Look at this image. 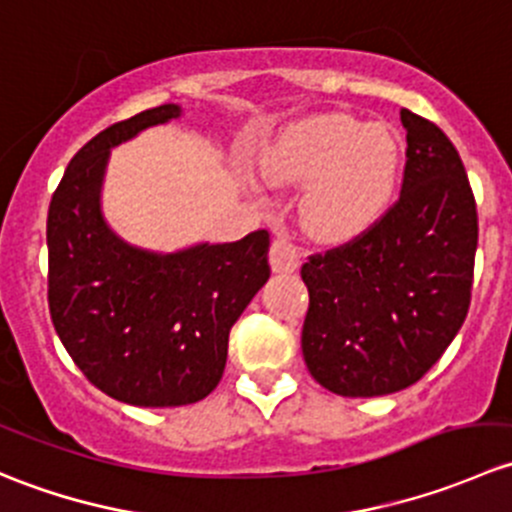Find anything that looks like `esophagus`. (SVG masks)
<instances>
[{"instance_id":"obj_1","label":"esophagus","mask_w":512,"mask_h":512,"mask_svg":"<svg viewBox=\"0 0 512 512\" xmlns=\"http://www.w3.org/2000/svg\"><path fill=\"white\" fill-rule=\"evenodd\" d=\"M270 265L275 272H294L299 267V247L294 245L292 237L285 235V232H280L272 240Z\"/></svg>"}]
</instances>
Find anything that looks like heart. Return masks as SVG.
Instances as JSON below:
<instances>
[{
    "instance_id": "obj_1",
    "label": "heart",
    "mask_w": 512,
    "mask_h": 512,
    "mask_svg": "<svg viewBox=\"0 0 512 512\" xmlns=\"http://www.w3.org/2000/svg\"><path fill=\"white\" fill-rule=\"evenodd\" d=\"M401 170V143L386 123L332 113L287 128L262 156V175L304 188L302 223L314 237L344 242L389 208Z\"/></svg>"
}]
</instances>
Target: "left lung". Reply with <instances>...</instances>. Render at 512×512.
Here are the masks:
<instances>
[{"label":"left lung","mask_w":512,"mask_h":512,"mask_svg":"<svg viewBox=\"0 0 512 512\" xmlns=\"http://www.w3.org/2000/svg\"><path fill=\"white\" fill-rule=\"evenodd\" d=\"M406 165L399 200L366 232L302 265L309 309L302 354L339 396H386L416 384L471 307L478 213L456 146L401 108Z\"/></svg>","instance_id":"8db88e82"}]
</instances>
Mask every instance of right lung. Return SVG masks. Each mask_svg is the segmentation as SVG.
<instances>
[{
    "instance_id": "right-lung-1",
    "label": "right lung",
    "mask_w": 512,
    "mask_h": 512,
    "mask_svg": "<svg viewBox=\"0 0 512 512\" xmlns=\"http://www.w3.org/2000/svg\"><path fill=\"white\" fill-rule=\"evenodd\" d=\"M148 108L91 138L66 165L46 218L49 314L86 379L133 406H185L220 384L232 324L270 277V232L173 255L113 235L98 208L108 151L178 118Z\"/></svg>"
}]
</instances>
